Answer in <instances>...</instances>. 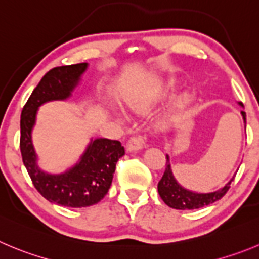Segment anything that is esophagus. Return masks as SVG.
Segmentation results:
<instances>
[{
	"label": "esophagus",
	"mask_w": 259,
	"mask_h": 259,
	"mask_svg": "<svg viewBox=\"0 0 259 259\" xmlns=\"http://www.w3.org/2000/svg\"><path fill=\"white\" fill-rule=\"evenodd\" d=\"M146 147V138L142 137V135H138V137L130 138L126 143V151L127 152H135L141 151Z\"/></svg>",
	"instance_id": "obj_1"
}]
</instances>
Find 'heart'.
Wrapping results in <instances>:
<instances>
[{"label":"heart","mask_w":259,"mask_h":259,"mask_svg":"<svg viewBox=\"0 0 259 259\" xmlns=\"http://www.w3.org/2000/svg\"><path fill=\"white\" fill-rule=\"evenodd\" d=\"M188 102H189V97H188L187 94H185V96H181V97H180V100H179L178 106H179V107H184V106L187 105ZM133 107H134V108H139V107H141V106L133 105Z\"/></svg>","instance_id":"1"}]
</instances>
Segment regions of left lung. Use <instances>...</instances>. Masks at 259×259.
I'll list each match as a JSON object with an SVG mask.
<instances>
[{
    "instance_id": "left-lung-1",
    "label": "left lung",
    "mask_w": 259,
    "mask_h": 259,
    "mask_svg": "<svg viewBox=\"0 0 259 259\" xmlns=\"http://www.w3.org/2000/svg\"><path fill=\"white\" fill-rule=\"evenodd\" d=\"M239 105L241 107H244L243 103L239 102ZM241 115H243L244 124H246L245 118V112L241 111ZM231 179L228 184L222 187L221 189L216 190V192L212 193H195L192 190L185 189L184 187H181L179 184L176 179L174 178L172 170H171L170 166V158L166 154V168L165 172H163L162 178L158 181V194L159 197L162 198L163 202L167 204L168 207L175 209H197L200 207L208 206L212 204L216 200L221 199L226 193H228L229 188H230Z\"/></svg>"
}]
</instances>
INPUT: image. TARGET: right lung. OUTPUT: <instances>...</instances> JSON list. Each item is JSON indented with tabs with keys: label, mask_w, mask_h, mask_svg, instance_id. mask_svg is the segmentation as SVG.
Here are the masks:
<instances>
[{
	"label": "right lung",
	"mask_w": 259,
	"mask_h": 259,
	"mask_svg": "<svg viewBox=\"0 0 259 259\" xmlns=\"http://www.w3.org/2000/svg\"><path fill=\"white\" fill-rule=\"evenodd\" d=\"M87 62L53 67L39 81L21 111L20 151L23 162L35 189L59 206L81 208L103 199L112 183L116 162L125 154L118 141L97 138L87 147L80 161L62 174H47L37 166V154L31 143V130L39 106L50 101H62L71 96Z\"/></svg>",
	"instance_id": "1"
}]
</instances>
